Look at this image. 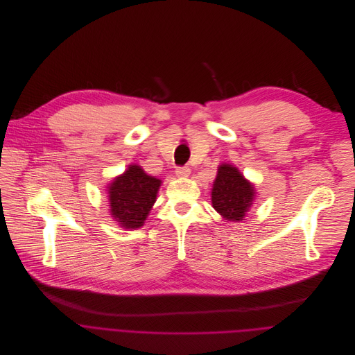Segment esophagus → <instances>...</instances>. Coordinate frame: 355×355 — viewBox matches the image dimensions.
Returning <instances> with one entry per match:
<instances>
[{
  "instance_id": "34e87169",
  "label": "esophagus",
  "mask_w": 355,
  "mask_h": 355,
  "mask_svg": "<svg viewBox=\"0 0 355 355\" xmlns=\"http://www.w3.org/2000/svg\"><path fill=\"white\" fill-rule=\"evenodd\" d=\"M176 176L178 178H189L190 176V168L189 166L176 168Z\"/></svg>"
}]
</instances>
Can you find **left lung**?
I'll return each mask as SVG.
<instances>
[{
  "label": "left lung",
  "instance_id": "1",
  "mask_svg": "<svg viewBox=\"0 0 355 355\" xmlns=\"http://www.w3.org/2000/svg\"><path fill=\"white\" fill-rule=\"evenodd\" d=\"M254 187L243 175L230 164L218 166L217 178L212 183L211 202L224 220L241 223L254 201Z\"/></svg>",
  "mask_w": 355,
  "mask_h": 355
}]
</instances>
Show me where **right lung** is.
Listing matches in <instances>:
<instances>
[{
    "mask_svg": "<svg viewBox=\"0 0 355 355\" xmlns=\"http://www.w3.org/2000/svg\"><path fill=\"white\" fill-rule=\"evenodd\" d=\"M161 180L150 176L138 165H128L107 187L110 216L125 230L144 225L147 216L157 201Z\"/></svg>",
    "mask_w": 355,
    "mask_h": 355,
    "instance_id": "add662e5",
    "label": "right lung"
}]
</instances>
